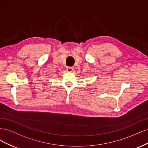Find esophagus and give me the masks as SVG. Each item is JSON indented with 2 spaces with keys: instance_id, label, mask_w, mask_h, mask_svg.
Returning a JSON list of instances; mask_svg holds the SVG:
<instances>
[{
  "instance_id": "esophagus-1",
  "label": "esophagus",
  "mask_w": 148,
  "mask_h": 148,
  "mask_svg": "<svg viewBox=\"0 0 148 148\" xmlns=\"http://www.w3.org/2000/svg\"><path fill=\"white\" fill-rule=\"evenodd\" d=\"M66 70L67 71H69V72H71V71H73L74 70V68L72 66H67L66 68Z\"/></svg>"
}]
</instances>
